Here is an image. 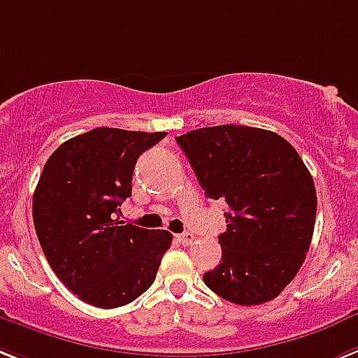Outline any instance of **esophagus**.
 <instances>
[{"label":"esophagus","instance_id":"esophagus-1","mask_svg":"<svg viewBox=\"0 0 358 358\" xmlns=\"http://www.w3.org/2000/svg\"><path fill=\"white\" fill-rule=\"evenodd\" d=\"M176 238H178L180 244H184V245H189V244H193L194 242V235L193 233H180V235H176Z\"/></svg>","mask_w":358,"mask_h":358}]
</instances>
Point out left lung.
<instances>
[{
    "instance_id": "left-lung-1",
    "label": "left lung",
    "mask_w": 358,
    "mask_h": 358,
    "mask_svg": "<svg viewBox=\"0 0 358 358\" xmlns=\"http://www.w3.org/2000/svg\"><path fill=\"white\" fill-rule=\"evenodd\" d=\"M211 200L227 203L218 236L222 262L203 282L238 306L269 302L304 264L317 215V191L295 147L245 125L194 129L176 136Z\"/></svg>"
}]
</instances>
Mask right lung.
I'll list each match as a JSON object with an SVG mask.
<instances>
[{
	"label": "right lung",
	"mask_w": 358,
	"mask_h": 358,
	"mask_svg": "<svg viewBox=\"0 0 358 358\" xmlns=\"http://www.w3.org/2000/svg\"><path fill=\"white\" fill-rule=\"evenodd\" d=\"M167 133L98 127L56 149L32 198L36 235L52 271L87 304L113 309L155 282L169 231L123 224L118 207L133 191L143 151Z\"/></svg>",
	"instance_id": "add662e5"
}]
</instances>
